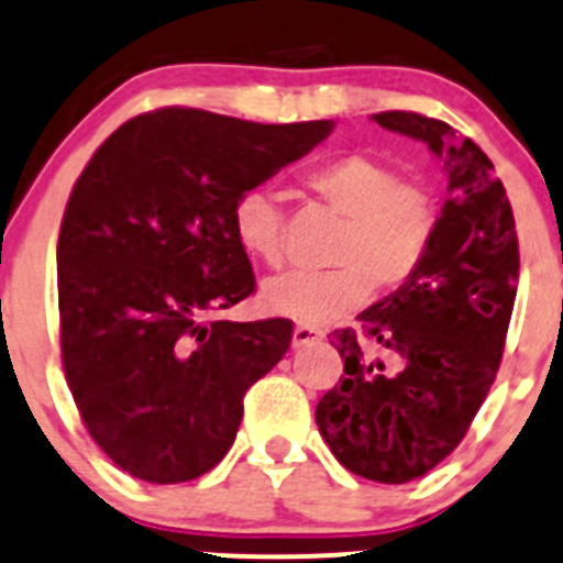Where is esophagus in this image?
I'll use <instances>...</instances> for the list:
<instances>
[{"label": "esophagus", "instance_id": "1", "mask_svg": "<svg viewBox=\"0 0 563 563\" xmlns=\"http://www.w3.org/2000/svg\"><path fill=\"white\" fill-rule=\"evenodd\" d=\"M321 332L319 330H310V327H294L291 332V346L299 349V346H308V343L319 341Z\"/></svg>", "mask_w": 563, "mask_h": 563}]
</instances>
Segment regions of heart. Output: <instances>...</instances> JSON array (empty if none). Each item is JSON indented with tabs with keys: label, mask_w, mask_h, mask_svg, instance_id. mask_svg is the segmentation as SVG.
<instances>
[{
	"label": "heart",
	"mask_w": 563,
	"mask_h": 563,
	"mask_svg": "<svg viewBox=\"0 0 563 563\" xmlns=\"http://www.w3.org/2000/svg\"><path fill=\"white\" fill-rule=\"evenodd\" d=\"M305 189L343 220L332 266L321 275L288 272L264 283L266 310L302 327L335 324L376 294L412 280L440 222L438 195L404 178L396 165L368 154H341L310 167ZM239 247L266 266L283 264V211L264 187L244 189L231 206Z\"/></svg>",
	"instance_id": "obj_1"
}]
</instances>
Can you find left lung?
Segmentation results:
<instances>
[{
  "instance_id": "1",
  "label": "left lung",
  "mask_w": 563,
  "mask_h": 563,
  "mask_svg": "<svg viewBox=\"0 0 563 563\" xmlns=\"http://www.w3.org/2000/svg\"><path fill=\"white\" fill-rule=\"evenodd\" d=\"M374 120L423 140L443 159L451 198L412 280L357 316L363 332H332L343 376L321 396L316 423L354 476L407 484L462 443L493 387L520 247L504 184L473 140L418 112Z\"/></svg>"
}]
</instances>
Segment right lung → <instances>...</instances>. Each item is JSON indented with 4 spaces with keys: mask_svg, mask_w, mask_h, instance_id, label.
Here are the masks:
<instances>
[{
    "mask_svg": "<svg viewBox=\"0 0 563 563\" xmlns=\"http://www.w3.org/2000/svg\"><path fill=\"white\" fill-rule=\"evenodd\" d=\"M330 131L165 107L125 120L81 170L57 242L59 349L87 432L120 471L192 482L233 445L244 393L288 352L291 321L214 319L255 291L231 206Z\"/></svg>",
    "mask_w": 563,
    "mask_h": 563,
    "instance_id": "right-lung-1",
    "label": "right lung"
}]
</instances>
